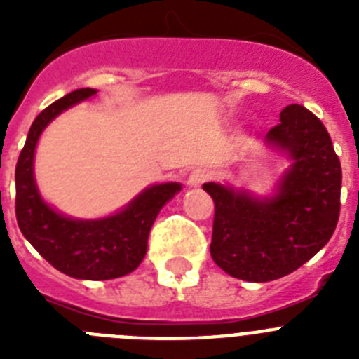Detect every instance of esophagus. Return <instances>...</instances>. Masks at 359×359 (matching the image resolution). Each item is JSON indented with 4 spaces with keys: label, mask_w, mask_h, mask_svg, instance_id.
Wrapping results in <instances>:
<instances>
[{
    "label": "esophagus",
    "mask_w": 359,
    "mask_h": 359,
    "mask_svg": "<svg viewBox=\"0 0 359 359\" xmlns=\"http://www.w3.org/2000/svg\"><path fill=\"white\" fill-rule=\"evenodd\" d=\"M208 180V170L207 169H196L190 172L189 180H187V183H189V187H192V189H198V187H201L203 183L207 182Z\"/></svg>",
    "instance_id": "obj_1"
}]
</instances>
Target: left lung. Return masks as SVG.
Listing matches in <instances>:
<instances>
[{"mask_svg":"<svg viewBox=\"0 0 359 359\" xmlns=\"http://www.w3.org/2000/svg\"><path fill=\"white\" fill-rule=\"evenodd\" d=\"M266 142L293 161L273 198L203 185L215 207L212 259L228 275L248 282L293 273L329 243L340 217L341 165L320 118L291 104Z\"/></svg>","mask_w":359,"mask_h":359,"instance_id":"8db88e82","label":"left lung"}]
</instances>
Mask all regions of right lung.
Listing matches in <instances>:
<instances>
[{
    "label": "right lung",
    "instance_id": "obj_1",
    "mask_svg": "<svg viewBox=\"0 0 359 359\" xmlns=\"http://www.w3.org/2000/svg\"><path fill=\"white\" fill-rule=\"evenodd\" d=\"M95 95L97 90L91 88L72 91L34 120L15 165V219L25 239L55 269L73 278L109 280L140 266L154 219L182 185L149 187L118 214L95 221L66 217L43 201L34 180V152L41 133L59 113Z\"/></svg>",
    "mask_w": 359,
    "mask_h": 359
}]
</instances>
